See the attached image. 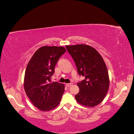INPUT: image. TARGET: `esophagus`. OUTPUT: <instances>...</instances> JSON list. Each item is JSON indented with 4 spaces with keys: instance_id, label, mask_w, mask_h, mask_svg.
<instances>
[{
    "instance_id": "1",
    "label": "esophagus",
    "mask_w": 134,
    "mask_h": 134,
    "mask_svg": "<svg viewBox=\"0 0 134 134\" xmlns=\"http://www.w3.org/2000/svg\"><path fill=\"white\" fill-rule=\"evenodd\" d=\"M72 85V83H67V84H66V86H67V87H71Z\"/></svg>"
}]
</instances>
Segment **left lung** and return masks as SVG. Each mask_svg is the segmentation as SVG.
I'll return each mask as SVG.
<instances>
[{"mask_svg":"<svg viewBox=\"0 0 134 134\" xmlns=\"http://www.w3.org/2000/svg\"><path fill=\"white\" fill-rule=\"evenodd\" d=\"M80 75L85 77L77 83L75 96L79 104L87 107L97 106L104 100L109 88L108 71L102 57L94 48L84 44L66 46Z\"/></svg>","mask_w":134,"mask_h":134,"instance_id":"8db88e82","label":"left lung"}]
</instances>
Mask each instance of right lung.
<instances>
[{
  "instance_id": "1",
  "label": "right lung",
  "mask_w": 134,
  "mask_h": 134,
  "mask_svg": "<svg viewBox=\"0 0 134 134\" xmlns=\"http://www.w3.org/2000/svg\"><path fill=\"white\" fill-rule=\"evenodd\" d=\"M66 51L63 46H44L33 55L27 65L24 88L32 104L43 111L59 105L64 85L51 80L59 58Z\"/></svg>"
}]
</instances>
